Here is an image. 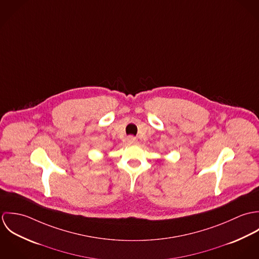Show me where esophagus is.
I'll use <instances>...</instances> for the list:
<instances>
[{"mask_svg": "<svg viewBox=\"0 0 259 259\" xmlns=\"http://www.w3.org/2000/svg\"><path fill=\"white\" fill-rule=\"evenodd\" d=\"M126 141H127L128 144H134V143L136 142V138H134V137L131 136V137H128V138L126 139Z\"/></svg>", "mask_w": 259, "mask_h": 259, "instance_id": "34e87169", "label": "esophagus"}]
</instances>
